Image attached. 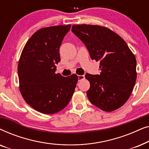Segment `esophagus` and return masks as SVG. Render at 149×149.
<instances>
[{"label": "esophagus", "mask_w": 149, "mask_h": 149, "mask_svg": "<svg viewBox=\"0 0 149 149\" xmlns=\"http://www.w3.org/2000/svg\"><path fill=\"white\" fill-rule=\"evenodd\" d=\"M78 78H79V80H81V79H85V76H84V75H79Z\"/></svg>", "instance_id": "esophagus-1"}]
</instances>
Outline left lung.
I'll return each instance as SVG.
<instances>
[{"label":"left lung","instance_id":"8db88e82","mask_svg":"<svg viewBox=\"0 0 149 149\" xmlns=\"http://www.w3.org/2000/svg\"><path fill=\"white\" fill-rule=\"evenodd\" d=\"M72 32L82 41L91 60L100 61V74L87 73L90 83L87 95L91 104L104 111L121 107L135 85L136 60L121 36L100 26L74 25Z\"/></svg>","mask_w":149,"mask_h":149}]
</instances>
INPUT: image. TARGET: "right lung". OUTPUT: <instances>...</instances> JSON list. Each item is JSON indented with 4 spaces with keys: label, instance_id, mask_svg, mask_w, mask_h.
I'll list each match as a JSON object with an SVG mask.
<instances>
[{
    "label": "right lung",
    "instance_id": "1",
    "mask_svg": "<svg viewBox=\"0 0 149 149\" xmlns=\"http://www.w3.org/2000/svg\"><path fill=\"white\" fill-rule=\"evenodd\" d=\"M70 25L38 30L24 46L17 66L19 90L26 102L43 114H54L68 105L78 77L56 74L60 47Z\"/></svg>",
    "mask_w": 149,
    "mask_h": 149
}]
</instances>
